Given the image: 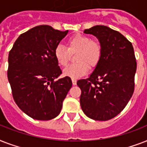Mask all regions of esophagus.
Returning <instances> with one entry per match:
<instances>
[{
	"label": "esophagus",
	"mask_w": 147,
	"mask_h": 147,
	"mask_svg": "<svg viewBox=\"0 0 147 147\" xmlns=\"http://www.w3.org/2000/svg\"><path fill=\"white\" fill-rule=\"evenodd\" d=\"M71 82H72V84H73V85H76V84H77V80H76V79H74V78H72V79H71Z\"/></svg>",
	"instance_id": "obj_1"
}]
</instances>
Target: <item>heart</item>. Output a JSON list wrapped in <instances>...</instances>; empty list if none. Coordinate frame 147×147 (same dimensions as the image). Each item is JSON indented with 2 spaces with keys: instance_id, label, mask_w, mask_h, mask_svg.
Segmentation results:
<instances>
[{
  "instance_id": "heart-1",
  "label": "heart",
  "mask_w": 147,
  "mask_h": 147,
  "mask_svg": "<svg viewBox=\"0 0 147 147\" xmlns=\"http://www.w3.org/2000/svg\"><path fill=\"white\" fill-rule=\"evenodd\" d=\"M68 48L59 44L54 49V56L61 66H65L70 59V53L77 52L75 59L77 62L66 67L63 70V75L71 78H81L88 73L89 67L96 66L102 53L101 45L98 41L84 35H76L67 42Z\"/></svg>"
}]
</instances>
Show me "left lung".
Masks as SVG:
<instances>
[{"mask_svg": "<svg viewBox=\"0 0 147 147\" xmlns=\"http://www.w3.org/2000/svg\"><path fill=\"white\" fill-rule=\"evenodd\" d=\"M94 36L102 47L94 71L77 85L82 90L83 112L95 121H108L127 105L134 91L137 62L132 43L108 26L97 25L84 30Z\"/></svg>", "mask_w": 147, "mask_h": 147, "instance_id": "1", "label": "left lung"}]
</instances>
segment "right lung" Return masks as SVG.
Segmentation results:
<instances>
[{
  "label": "right lung",
  "mask_w": 147,
  "mask_h": 147,
  "mask_svg": "<svg viewBox=\"0 0 147 147\" xmlns=\"http://www.w3.org/2000/svg\"><path fill=\"white\" fill-rule=\"evenodd\" d=\"M68 33L40 25L21 34L8 55L7 78L15 102L32 118L49 121L59 114L72 82L62 74L54 49Z\"/></svg>",
  "instance_id": "1"
}]
</instances>
